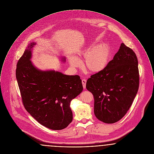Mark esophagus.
Returning a JSON list of instances; mask_svg holds the SVG:
<instances>
[{
	"label": "esophagus",
	"mask_w": 154,
	"mask_h": 154,
	"mask_svg": "<svg viewBox=\"0 0 154 154\" xmlns=\"http://www.w3.org/2000/svg\"><path fill=\"white\" fill-rule=\"evenodd\" d=\"M82 85H83V89H86V80L85 79H82Z\"/></svg>",
	"instance_id": "esophagus-1"
}]
</instances>
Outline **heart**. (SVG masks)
I'll return each mask as SVG.
<instances>
[{
    "instance_id": "b5f03b06",
    "label": "heart",
    "mask_w": 154,
    "mask_h": 154,
    "mask_svg": "<svg viewBox=\"0 0 154 154\" xmlns=\"http://www.w3.org/2000/svg\"><path fill=\"white\" fill-rule=\"evenodd\" d=\"M85 57L83 62L84 68L90 73H99L105 69L111 57V49L107 43H101L93 47H89L80 53ZM71 65L78 66L79 60L75 57L69 59Z\"/></svg>"
}]
</instances>
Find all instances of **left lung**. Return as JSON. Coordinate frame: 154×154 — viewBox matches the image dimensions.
Masks as SVG:
<instances>
[{
  "instance_id": "obj_1",
  "label": "left lung",
  "mask_w": 154,
  "mask_h": 154,
  "mask_svg": "<svg viewBox=\"0 0 154 154\" xmlns=\"http://www.w3.org/2000/svg\"><path fill=\"white\" fill-rule=\"evenodd\" d=\"M139 81L137 56L123 43L105 69L92 75L86 82V89L94 96L97 119L106 123L121 120L137 93Z\"/></svg>"
}]
</instances>
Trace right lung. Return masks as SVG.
<instances>
[{"label":"right lung","instance_id":"right-lung-1","mask_svg":"<svg viewBox=\"0 0 154 154\" xmlns=\"http://www.w3.org/2000/svg\"><path fill=\"white\" fill-rule=\"evenodd\" d=\"M35 45L34 42L28 45L17 64L16 75L23 104L43 126L63 129L72 121L70 103L82 91V81L78 75L35 68L30 61Z\"/></svg>","mask_w":154,"mask_h":154}]
</instances>
